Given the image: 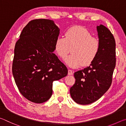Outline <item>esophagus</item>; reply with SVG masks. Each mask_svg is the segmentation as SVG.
Wrapping results in <instances>:
<instances>
[{
  "label": "esophagus",
  "instance_id": "34e87169",
  "mask_svg": "<svg viewBox=\"0 0 126 126\" xmlns=\"http://www.w3.org/2000/svg\"><path fill=\"white\" fill-rule=\"evenodd\" d=\"M68 75H72V74H73V72H72V71H71V69H68Z\"/></svg>",
  "mask_w": 126,
  "mask_h": 126
}]
</instances>
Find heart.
Listing matches in <instances>:
<instances>
[{
    "label": "heart",
    "mask_w": 126,
    "mask_h": 126,
    "mask_svg": "<svg viewBox=\"0 0 126 126\" xmlns=\"http://www.w3.org/2000/svg\"><path fill=\"white\" fill-rule=\"evenodd\" d=\"M99 48V40L92 37L87 29L79 26L68 29L65 38L59 36L54 44L55 52L61 58H64L71 50L72 54L64 61L72 68L90 65L97 57Z\"/></svg>",
    "instance_id": "b5f03b06"
}]
</instances>
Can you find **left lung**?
I'll use <instances>...</instances> for the list:
<instances>
[{"label":"left lung","instance_id":"obj_1","mask_svg":"<svg viewBox=\"0 0 126 126\" xmlns=\"http://www.w3.org/2000/svg\"><path fill=\"white\" fill-rule=\"evenodd\" d=\"M99 50L89 67L76 72L75 83L70 88L72 98L86 105L99 99L112 83L116 66V42L110 31L103 25L97 26Z\"/></svg>","mask_w":126,"mask_h":126}]
</instances>
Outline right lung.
Instances as JSON below:
<instances>
[{
	"mask_svg": "<svg viewBox=\"0 0 126 126\" xmlns=\"http://www.w3.org/2000/svg\"><path fill=\"white\" fill-rule=\"evenodd\" d=\"M60 29L45 19L29 22L14 48L12 73L20 93L29 101L42 103L52 95V83L64 77L68 69L53 53Z\"/></svg>",
	"mask_w": 126,
	"mask_h": 126,
	"instance_id": "right-lung-1",
	"label": "right lung"
}]
</instances>
